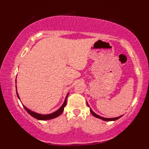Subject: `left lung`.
Returning <instances> with one entry per match:
<instances>
[{"mask_svg": "<svg viewBox=\"0 0 149 149\" xmlns=\"http://www.w3.org/2000/svg\"><path fill=\"white\" fill-rule=\"evenodd\" d=\"M87 105H88V107H90V106H89V105H88V102H87ZM90 112H91V113L92 114V115H93L94 116H95L96 118H100V119H101V120H104V121H115V120H118V118H120V117H122V116H118V117H116V118H104V117H102V116H99V115H97L96 113H95L93 111L92 109H90Z\"/></svg>", "mask_w": 149, "mask_h": 149, "instance_id": "obj_1", "label": "left lung"}]
</instances>
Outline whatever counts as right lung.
<instances>
[{
    "instance_id": "add662e5",
    "label": "right lung",
    "mask_w": 149,
    "mask_h": 149,
    "mask_svg": "<svg viewBox=\"0 0 149 149\" xmlns=\"http://www.w3.org/2000/svg\"><path fill=\"white\" fill-rule=\"evenodd\" d=\"M16 83H17V79H16ZM16 88H17V85H16ZM17 97L19 99H20V97H19V95L18 94L17 92ZM69 93L66 95V96L65 97V100L64 101V102L62 104V106L59 107V108L55 112H54L52 113H50V114H48V115H42V114H39V113H37L34 111H31V109H28L27 107H26L24 105H23L24 107L27 111V112L30 115L32 116L34 118H35L38 120H50V119H53L54 118H56V117L59 116V115H61V114L63 112V111H64V107L66 106V99H67V97Z\"/></svg>"
}]
</instances>
